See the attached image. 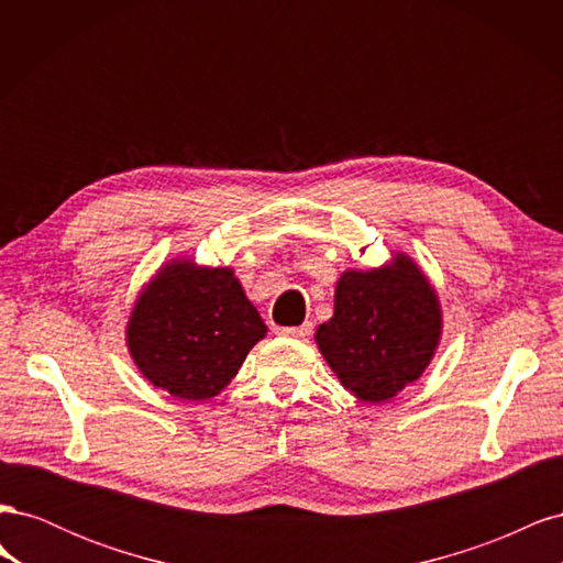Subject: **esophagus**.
<instances>
[{"instance_id":"obj_1","label":"esophagus","mask_w":563,"mask_h":563,"mask_svg":"<svg viewBox=\"0 0 563 563\" xmlns=\"http://www.w3.org/2000/svg\"><path fill=\"white\" fill-rule=\"evenodd\" d=\"M277 333H279V335H286V338H305V335H310V333H312V323H310V321H305V323H300V327L277 329Z\"/></svg>"}]
</instances>
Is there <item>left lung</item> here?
Instances as JSON below:
<instances>
[{
    "label": "left lung",
    "instance_id": "8db88e82",
    "mask_svg": "<svg viewBox=\"0 0 563 563\" xmlns=\"http://www.w3.org/2000/svg\"><path fill=\"white\" fill-rule=\"evenodd\" d=\"M439 338L437 291L406 253L376 269L343 272L333 317L314 333L338 380L368 404H383L416 383Z\"/></svg>",
    "mask_w": 563,
    "mask_h": 563
}]
</instances>
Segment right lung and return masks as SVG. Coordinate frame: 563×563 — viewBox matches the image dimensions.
<instances>
[{
    "label": "right lung",
    "instance_id": "right-lung-1",
    "mask_svg": "<svg viewBox=\"0 0 563 563\" xmlns=\"http://www.w3.org/2000/svg\"><path fill=\"white\" fill-rule=\"evenodd\" d=\"M267 327L230 267L174 258L133 305L126 345L143 376L172 397H216Z\"/></svg>",
    "mask_w": 563,
    "mask_h": 563
}]
</instances>
